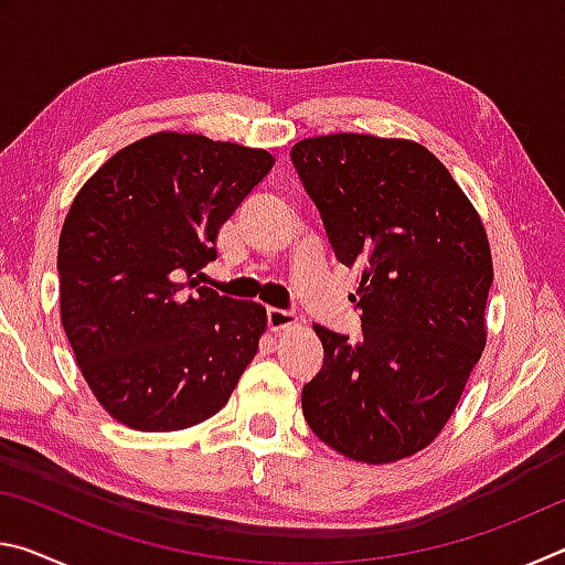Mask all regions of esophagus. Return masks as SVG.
<instances>
[{"instance_id": "obj_1", "label": "esophagus", "mask_w": 565, "mask_h": 565, "mask_svg": "<svg viewBox=\"0 0 565 565\" xmlns=\"http://www.w3.org/2000/svg\"><path fill=\"white\" fill-rule=\"evenodd\" d=\"M296 323V317L291 311H284V309H266V327L271 331H281V329H289Z\"/></svg>"}]
</instances>
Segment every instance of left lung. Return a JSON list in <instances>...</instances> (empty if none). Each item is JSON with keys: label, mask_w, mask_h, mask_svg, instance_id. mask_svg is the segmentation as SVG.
<instances>
[{"label": "left lung", "mask_w": 565, "mask_h": 565, "mask_svg": "<svg viewBox=\"0 0 565 565\" xmlns=\"http://www.w3.org/2000/svg\"><path fill=\"white\" fill-rule=\"evenodd\" d=\"M337 259L359 271L361 339L313 327L303 418L333 451L391 463L451 418L486 343L491 248L473 204L426 147L329 134L291 149Z\"/></svg>", "instance_id": "1"}]
</instances>
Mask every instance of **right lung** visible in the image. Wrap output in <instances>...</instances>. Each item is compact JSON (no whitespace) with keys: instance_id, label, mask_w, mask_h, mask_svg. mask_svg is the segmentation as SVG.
Returning a JSON list of instances; mask_svg holds the SVG:
<instances>
[{"instance_id":"right-lung-1","label":"right lung","mask_w":565,"mask_h":565,"mask_svg":"<svg viewBox=\"0 0 565 565\" xmlns=\"http://www.w3.org/2000/svg\"><path fill=\"white\" fill-rule=\"evenodd\" d=\"M271 167L264 149L161 131L117 151L74 196L56 256L62 323L92 394L124 426L202 424L254 359L264 306L196 279Z\"/></svg>"}]
</instances>
